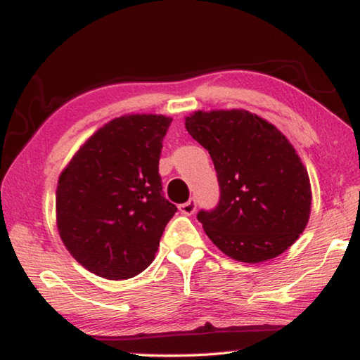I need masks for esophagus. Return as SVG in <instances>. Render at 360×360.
I'll return each instance as SVG.
<instances>
[{
	"instance_id": "esophagus-1",
	"label": "esophagus",
	"mask_w": 360,
	"mask_h": 360,
	"mask_svg": "<svg viewBox=\"0 0 360 360\" xmlns=\"http://www.w3.org/2000/svg\"><path fill=\"white\" fill-rule=\"evenodd\" d=\"M195 210H197V203H195V200H188L187 203L179 205V211L184 216H192L193 212H195Z\"/></svg>"
}]
</instances>
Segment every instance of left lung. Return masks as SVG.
I'll return each mask as SVG.
<instances>
[{
    "mask_svg": "<svg viewBox=\"0 0 360 360\" xmlns=\"http://www.w3.org/2000/svg\"><path fill=\"white\" fill-rule=\"evenodd\" d=\"M186 129L210 152L221 187L216 208L197 216L210 240L245 264L294 245L311 212V184L289 139L246 109L195 111Z\"/></svg>",
    "mask_w": 360,
    "mask_h": 360,
    "instance_id": "left-lung-1",
    "label": "left lung"
}]
</instances>
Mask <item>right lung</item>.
<instances>
[{
  "mask_svg": "<svg viewBox=\"0 0 360 360\" xmlns=\"http://www.w3.org/2000/svg\"><path fill=\"white\" fill-rule=\"evenodd\" d=\"M162 114H125L96 130L60 173L57 229L79 264L120 281L155 259L178 208L162 195L158 158L172 124Z\"/></svg>",
  "mask_w": 360,
  "mask_h": 360,
  "instance_id": "obj_1",
  "label": "right lung"
}]
</instances>
